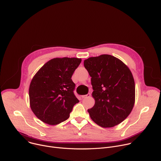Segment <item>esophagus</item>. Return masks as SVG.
<instances>
[{"mask_svg":"<svg viewBox=\"0 0 161 161\" xmlns=\"http://www.w3.org/2000/svg\"><path fill=\"white\" fill-rule=\"evenodd\" d=\"M91 97V94L90 93H88L86 95H83L81 96L82 98H88V97Z\"/></svg>","mask_w":161,"mask_h":161,"instance_id":"34e87169","label":"esophagus"}]
</instances>
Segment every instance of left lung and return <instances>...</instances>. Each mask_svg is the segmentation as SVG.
I'll return each mask as SVG.
<instances>
[{
	"label": "left lung",
	"mask_w": 161,
	"mask_h": 161,
	"mask_svg": "<svg viewBox=\"0 0 161 161\" xmlns=\"http://www.w3.org/2000/svg\"><path fill=\"white\" fill-rule=\"evenodd\" d=\"M91 77L95 99L88 109L91 118L103 128H111L123 122L135 103V82L130 69L112 55L101 54L84 60Z\"/></svg>",
	"instance_id": "8db88e82"
}]
</instances>
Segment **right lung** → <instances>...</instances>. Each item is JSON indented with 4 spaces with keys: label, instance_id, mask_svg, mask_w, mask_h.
<instances>
[{
    "label": "right lung",
    "instance_id": "right-lung-1",
    "mask_svg": "<svg viewBox=\"0 0 161 161\" xmlns=\"http://www.w3.org/2000/svg\"><path fill=\"white\" fill-rule=\"evenodd\" d=\"M81 62L78 58H55L33 76L29 89L30 107L42 122L56 125L67 120L79 100L71 77Z\"/></svg>",
    "mask_w": 161,
    "mask_h": 161
}]
</instances>
